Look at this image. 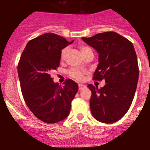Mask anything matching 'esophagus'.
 Returning a JSON list of instances; mask_svg holds the SVG:
<instances>
[{
	"mask_svg": "<svg viewBox=\"0 0 150 150\" xmlns=\"http://www.w3.org/2000/svg\"><path fill=\"white\" fill-rule=\"evenodd\" d=\"M86 87V86L85 85H81V84H80V85H79V90H82V89H85Z\"/></svg>",
	"mask_w": 150,
	"mask_h": 150,
	"instance_id": "obj_1",
	"label": "esophagus"
}]
</instances>
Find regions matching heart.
<instances>
[{"label":"heart","mask_w":150,"mask_h":150,"mask_svg":"<svg viewBox=\"0 0 150 150\" xmlns=\"http://www.w3.org/2000/svg\"><path fill=\"white\" fill-rule=\"evenodd\" d=\"M89 49H90L86 46H80V50H81V52H82V53H84ZM68 51V48H65V49H63L61 51V58L62 60L64 59L65 58V55H66ZM69 73H70V76L74 77V78L76 79V80H82V79H83V75H84V74H85V72L82 71V70H79V69H72L70 70Z\"/></svg>","instance_id":"heart-1"}]
</instances>
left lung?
Returning a JSON list of instances; mask_svg holds the SVG:
<instances>
[{"mask_svg": "<svg viewBox=\"0 0 150 150\" xmlns=\"http://www.w3.org/2000/svg\"><path fill=\"white\" fill-rule=\"evenodd\" d=\"M99 54V64L94 80H104L100 89L92 85L89 104L93 117L104 123L120 120L130 107L139 77L137 58L132 44L114 32L82 37Z\"/></svg>", "mask_w": 150, "mask_h": 150, "instance_id": "left-lung-1", "label": "left lung"}]
</instances>
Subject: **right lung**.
<instances>
[{
  "instance_id": "obj_1",
  "label": "right lung",
  "mask_w": 150,
  "mask_h": 150,
  "mask_svg": "<svg viewBox=\"0 0 150 150\" xmlns=\"http://www.w3.org/2000/svg\"><path fill=\"white\" fill-rule=\"evenodd\" d=\"M74 42L46 33L27 43L20 57L18 73L24 99L33 114L43 122L56 123L68 116L78 85L68 79L61 86L51 71L59 66L61 50Z\"/></svg>"
}]
</instances>
